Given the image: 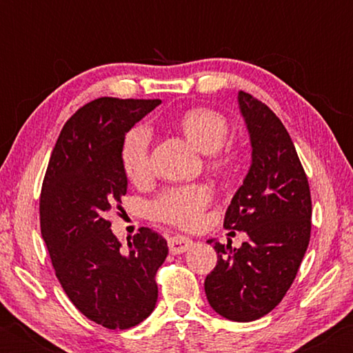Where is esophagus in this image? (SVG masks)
Here are the masks:
<instances>
[{
	"label": "esophagus",
	"mask_w": 353,
	"mask_h": 353,
	"mask_svg": "<svg viewBox=\"0 0 353 353\" xmlns=\"http://www.w3.org/2000/svg\"><path fill=\"white\" fill-rule=\"evenodd\" d=\"M194 242L190 241L189 237H184V236H172L168 239V245H169V250H171L172 254H182L185 252V250H189L190 247H192Z\"/></svg>",
	"instance_id": "34e87169"
}]
</instances>
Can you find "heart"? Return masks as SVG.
Returning a JSON list of instances; mask_svg holds the SVG:
<instances>
[{
  "label": "heart",
  "mask_w": 353,
  "mask_h": 353,
  "mask_svg": "<svg viewBox=\"0 0 353 353\" xmlns=\"http://www.w3.org/2000/svg\"><path fill=\"white\" fill-rule=\"evenodd\" d=\"M179 128L192 145L210 154V164L228 169L234 163V154L221 151L229 134V123L221 112L208 108H194L181 116ZM151 131L136 125L128 132L121 145V165L131 182H143L151 169ZM210 202V190L204 185H185L164 190L149 205L152 219L184 229L197 228L202 214Z\"/></svg>",
  "instance_id": "b5f03b06"
}]
</instances>
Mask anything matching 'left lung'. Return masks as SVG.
I'll return each instance as SVG.
<instances>
[{
	"label": "left lung",
	"mask_w": 353,
	"mask_h": 353,
	"mask_svg": "<svg viewBox=\"0 0 353 353\" xmlns=\"http://www.w3.org/2000/svg\"><path fill=\"white\" fill-rule=\"evenodd\" d=\"M239 109L252 148V163L234 194L224 228L242 230L239 249L209 239L217 265L205 277L208 301L222 317L252 322L281 303L292 285L310 241L309 181L282 121L241 91Z\"/></svg>",
	"instance_id": "left-lung-1"
}]
</instances>
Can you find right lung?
<instances>
[{
    "label": "right lung",
    "mask_w": 353,
    "mask_h": 353,
    "mask_svg": "<svg viewBox=\"0 0 353 353\" xmlns=\"http://www.w3.org/2000/svg\"><path fill=\"white\" fill-rule=\"evenodd\" d=\"M159 99L99 98L64 124L44 176L39 219L56 277L81 314L106 329H131L157 302L156 272L168 242L149 228L123 249L108 221L121 208L128 177L125 132Z\"/></svg>",
    "instance_id": "right-lung-1"
}]
</instances>
